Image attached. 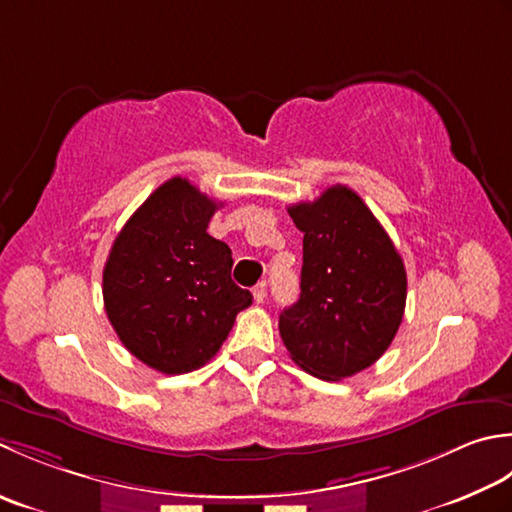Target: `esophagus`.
I'll use <instances>...</instances> for the list:
<instances>
[{
    "label": "esophagus",
    "instance_id": "esophagus-1",
    "mask_svg": "<svg viewBox=\"0 0 512 512\" xmlns=\"http://www.w3.org/2000/svg\"><path fill=\"white\" fill-rule=\"evenodd\" d=\"M265 298H267V285L265 283H258L254 287V300L260 305V302H265Z\"/></svg>",
    "mask_w": 512,
    "mask_h": 512
}]
</instances>
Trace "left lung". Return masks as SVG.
I'll return each mask as SVG.
<instances>
[{"mask_svg":"<svg viewBox=\"0 0 512 512\" xmlns=\"http://www.w3.org/2000/svg\"><path fill=\"white\" fill-rule=\"evenodd\" d=\"M302 232L300 298L278 320L300 369L342 380L389 349L406 305L402 256L378 218L347 185L289 205Z\"/></svg>","mask_w":512,"mask_h":512,"instance_id":"left-lung-1","label":"left lung"}]
</instances>
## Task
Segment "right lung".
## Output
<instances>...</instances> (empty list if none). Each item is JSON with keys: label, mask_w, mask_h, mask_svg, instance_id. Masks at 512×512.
<instances>
[{"label": "right lung", "mask_w": 512, "mask_h": 512, "mask_svg": "<svg viewBox=\"0 0 512 512\" xmlns=\"http://www.w3.org/2000/svg\"><path fill=\"white\" fill-rule=\"evenodd\" d=\"M221 203L174 176L114 238L103 305L123 347L154 371L181 375L216 356L252 294L232 280V249L207 234Z\"/></svg>", "instance_id": "obj_1"}]
</instances>
